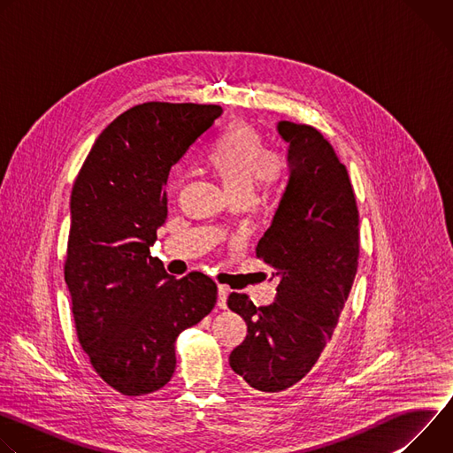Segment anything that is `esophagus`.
<instances>
[{
  "label": "esophagus",
  "mask_w": 453,
  "mask_h": 453,
  "mask_svg": "<svg viewBox=\"0 0 453 453\" xmlns=\"http://www.w3.org/2000/svg\"><path fill=\"white\" fill-rule=\"evenodd\" d=\"M227 294H229L227 287H219V294H217V306L219 308H227Z\"/></svg>",
  "instance_id": "34e87169"
}]
</instances>
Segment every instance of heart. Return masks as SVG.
I'll return each mask as SVG.
<instances>
[{"mask_svg":"<svg viewBox=\"0 0 453 453\" xmlns=\"http://www.w3.org/2000/svg\"><path fill=\"white\" fill-rule=\"evenodd\" d=\"M208 165L229 197H250L256 180L273 182L280 179L285 159L278 152H269L257 128L247 121H238L219 138L208 156Z\"/></svg>","mask_w":453,"mask_h":453,"instance_id":"1","label":"heart"}]
</instances>
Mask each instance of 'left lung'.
Masks as SVG:
<instances>
[{
    "label": "left lung",
    "mask_w": 453,
    "mask_h": 453,
    "mask_svg": "<svg viewBox=\"0 0 453 453\" xmlns=\"http://www.w3.org/2000/svg\"><path fill=\"white\" fill-rule=\"evenodd\" d=\"M288 143V180L256 256L278 280L274 303L254 306L233 292L245 341L231 369L252 389L280 393L297 383L332 339L358 267V210L346 166L317 128L278 121Z\"/></svg>",
    "instance_id": "1"
}]
</instances>
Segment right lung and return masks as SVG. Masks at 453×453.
<instances>
[{"instance_id":"add662e5","label":"right lung","mask_w":453,"mask_h":453,"mask_svg":"<svg viewBox=\"0 0 453 453\" xmlns=\"http://www.w3.org/2000/svg\"><path fill=\"white\" fill-rule=\"evenodd\" d=\"M220 114L199 104L128 109L104 128L73 184L64 280L75 328L98 376L125 396L170 381L179 334L217 303L211 278L175 280L150 245L168 215L172 166Z\"/></svg>"}]
</instances>
